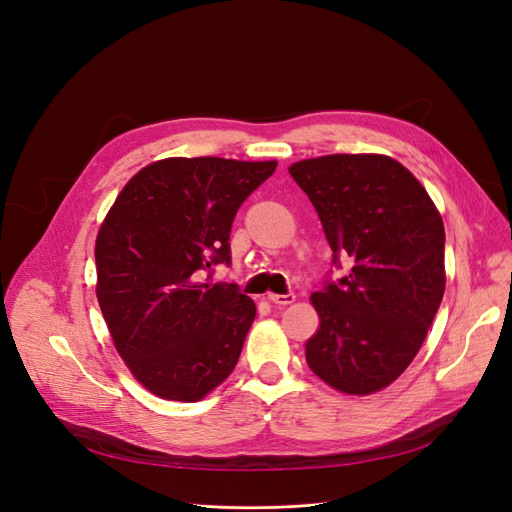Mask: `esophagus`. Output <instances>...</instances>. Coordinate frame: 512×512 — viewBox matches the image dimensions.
Masks as SVG:
<instances>
[{"mask_svg": "<svg viewBox=\"0 0 512 512\" xmlns=\"http://www.w3.org/2000/svg\"><path fill=\"white\" fill-rule=\"evenodd\" d=\"M267 298H269L273 304H279V306H288V304H292V302L296 300L294 294H269Z\"/></svg>", "mask_w": 512, "mask_h": 512, "instance_id": "34e87169", "label": "esophagus"}]
</instances>
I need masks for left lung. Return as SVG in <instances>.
I'll return each mask as SVG.
<instances>
[{"instance_id":"1","label":"left lung","mask_w":512,"mask_h":512,"mask_svg":"<svg viewBox=\"0 0 512 512\" xmlns=\"http://www.w3.org/2000/svg\"><path fill=\"white\" fill-rule=\"evenodd\" d=\"M334 252L353 267L311 296L319 315L306 363L346 395H372L414 361L445 292L443 220L420 180L378 153L290 166Z\"/></svg>"}]
</instances>
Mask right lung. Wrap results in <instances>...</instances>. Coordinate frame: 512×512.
<instances>
[{
	"mask_svg": "<svg viewBox=\"0 0 512 512\" xmlns=\"http://www.w3.org/2000/svg\"><path fill=\"white\" fill-rule=\"evenodd\" d=\"M277 161L168 157L136 172L96 235V298L119 357L153 395L199 401L235 370L256 304L199 271L231 260V224Z\"/></svg>",
	"mask_w": 512,
	"mask_h": 512,
	"instance_id": "right-lung-1",
	"label": "right lung"
}]
</instances>
